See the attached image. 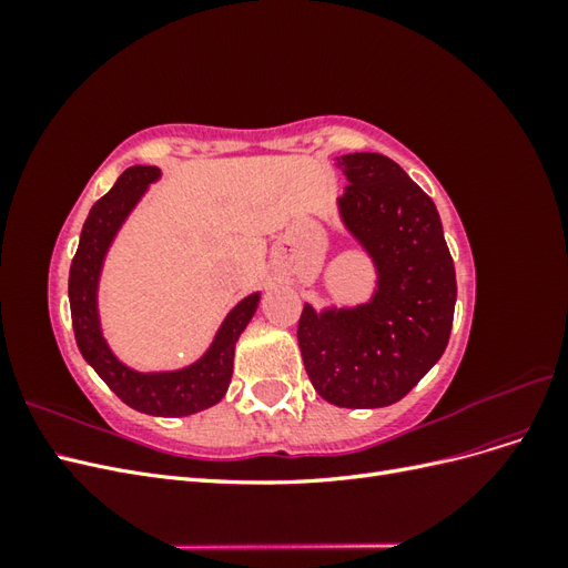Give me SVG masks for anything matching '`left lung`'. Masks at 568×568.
<instances>
[{
	"instance_id": "obj_1",
	"label": "left lung",
	"mask_w": 568,
	"mask_h": 568,
	"mask_svg": "<svg viewBox=\"0 0 568 568\" xmlns=\"http://www.w3.org/2000/svg\"><path fill=\"white\" fill-rule=\"evenodd\" d=\"M348 186L338 220L374 265L357 305L305 303L298 346L307 376L336 407H386L419 384L448 346L457 282L436 203L382 153L336 159Z\"/></svg>"
}]
</instances>
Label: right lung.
Instances as JSON below:
<instances>
[{"mask_svg":"<svg viewBox=\"0 0 568 568\" xmlns=\"http://www.w3.org/2000/svg\"><path fill=\"white\" fill-rule=\"evenodd\" d=\"M161 180V168L132 165L118 178L111 192L101 196L84 220L78 253L68 277V301L78 348L88 365L104 379L120 400L153 417H186L217 405L230 388L234 346L253 320L261 291L239 301L222 320L211 346L192 365L163 372H142L125 365L101 329L99 282L106 255L125 220L144 199L149 186Z\"/></svg>","mask_w":568,"mask_h":568,"instance_id":"obj_1","label":"right lung"}]
</instances>
